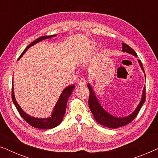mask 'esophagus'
Listing matches in <instances>:
<instances>
[{"instance_id": "esophagus-1", "label": "esophagus", "mask_w": 158, "mask_h": 158, "mask_svg": "<svg viewBox=\"0 0 158 158\" xmlns=\"http://www.w3.org/2000/svg\"><path fill=\"white\" fill-rule=\"evenodd\" d=\"M85 84H86L85 81H83V80H81V81H80V82L78 83L79 85H85Z\"/></svg>"}]
</instances>
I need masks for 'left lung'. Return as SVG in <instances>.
Segmentation results:
<instances>
[{
  "label": "left lung",
  "instance_id": "8db88e82",
  "mask_svg": "<svg viewBox=\"0 0 158 158\" xmlns=\"http://www.w3.org/2000/svg\"><path fill=\"white\" fill-rule=\"evenodd\" d=\"M122 52L131 54V55L135 56V57H137V53L134 51V49H131L130 47L125 44V43H122ZM138 62H139L140 68H141L142 71H143L144 75H145L142 62L139 60H138ZM88 88L90 91L89 99H88V105H89V108L90 111H91V113L94 115L95 119H96V122L99 124L106 127L108 128L116 129L118 128V127L125 126V125L128 124L129 123L132 122L134 118L137 116L138 113H139L142 106L143 105L144 101H145V86H144V89L142 90L141 101H140L139 104L137 105V106L135 111L131 114H129V115L127 116H124V117H117V116L111 115V114L107 112L101 106V103H99L98 98H97L96 96V94L94 93V89H93L90 84H88Z\"/></svg>",
  "mask_w": 158,
  "mask_h": 158
}]
</instances>
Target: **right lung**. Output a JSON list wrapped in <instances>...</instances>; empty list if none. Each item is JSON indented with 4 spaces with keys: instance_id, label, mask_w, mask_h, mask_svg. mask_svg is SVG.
<instances>
[{
    "instance_id": "obj_1",
    "label": "right lung",
    "mask_w": 158,
    "mask_h": 158,
    "mask_svg": "<svg viewBox=\"0 0 158 158\" xmlns=\"http://www.w3.org/2000/svg\"><path fill=\"white\" fill-rule=\"evenodd\" d=\"M57 36V34L55 35H51V36H41V37L36 39L35 41H34L33 42H31L29 46H27V48L24 49V51L23 52L20 57H19V60L22 57L26 52L27 51V49H29L31 46H33L36 43L41 42V41L46 40V39H49L54 36ZM12 101L14 102V105L16 106L17 110H18L19 113L20 114L23 119L27 122L28 124L31 125V127H35L37 129H49L55 128L57 126H58L60 123L62 122V119H63L64 113L66 111V107H67V103H68V100L69 97L70 96V95L72 94L73 90H74L75 86L74 85H70L66 87L64 89L62 90V94H60V96L58 98V100L56 103V104L54 107L53 111L52 112V114L49 117L47 118H36L34 116H31L29 115V114L26 113L25 111H23L22 109H21L20 106L18 104L17 101L15 98L14 95V82H12Z\"/></svg>"
}]
</instances>
